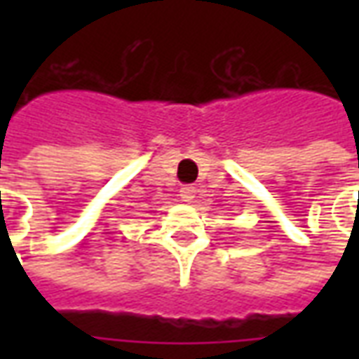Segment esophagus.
<instances>
[{
    "label": "esophagus",
    "instance_id": "obj_1",
    "mask_svg": "<svg viewBox=\"0 0 359 359\" xmlns=\"http://www.w3.org/2000/svg\"><path fill=\"white\" fill-rule=\"evenodd\" d=\"M180 198H182V202L190 203L196 198V188L194 187H182L180 188Z\"/></svg>",
    "mask_w": 359,
    "mask_h": 359
}]
</instances>
